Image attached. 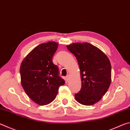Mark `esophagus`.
<instances>
[{"label":"esophagus","instance_id":"esophagus-1","mask_svg":"<svg viewBox=\"0 0 130 130\" xmlns=\"http://www.w3.org/2000/svg\"><path fill=\"white\" fill-rule=\"evenodd\" d=\"M70 78V74H68L67 75V80H69Z\"/></svg>","mask_w":130,"mask_h":130}]
</instances>
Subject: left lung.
<instances>
[{
  "mask_svg": "<svg viewBox=\"0 0 130 130\" xmlns=\"http://www.w3.org/2000/svg\"><path fill=\"white\" fill-rule=\"evenodd\" d=\"M76 57L80 70L82 86L75 99L82 105L95 104L103 97L111 82L109 59L97 47L88 42L67 45Z\"/></svg>",
  "mask_w": 130,
  "mask_h": 130,
  "instance_id": "8db88e82",
  "label": "left lung"
}]
</instances>
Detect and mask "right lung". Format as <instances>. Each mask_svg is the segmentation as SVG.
Returning a JSON list of instances; mask_svg holds the SVG:
<instances>
[{
  "mask_svg": "<svg viewBox=\"0 0 130 130\" xmlns=\"http://www.w3.org/2000/svg\"><path fill=\"white\" fill-rule=\"evenodd\" d=\"M58 44L49 41L37 45L20 65L21 84L27 95L39 105H48L56 97L59 87L65 84L52 58Z\"/></svg>",
  "mask_w": 130,
  "mask_h": 130,
  "instance_id": "right-lung-1",
  "label": "right lung"
}]
</instances>
